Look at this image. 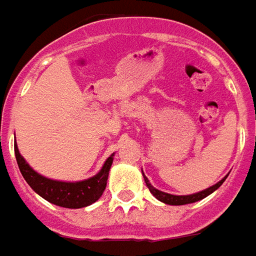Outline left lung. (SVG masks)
<instances>
[{"label":"left lung","instance_id":"left-lung-1","mask_svg":"<svg viewBox=\"0 0 256 256\" xmlns=\"http://www.w3.org/2000/svg\"><path fill=\"white\" fill-rule=\"evenodd\" d=\"M144 179H145V183H146V186H148L149 192L154 194V196L158 198V200H160L162 203L166 204H172V206H183V204H188V203H194V202H198V200H202L204 197H207L208 194H212L214 190H217V188H220L221 184H222V182L226 180V178L222 180H220L217 184H214L212 188H206L203 192H200V193H196V194H190V196H174V194H169V193H164V192H160V190H158L155 188L150 183H149V180L144 176Z\"/></svg>","mask_w":256,"mask_h":256}]
</instances>
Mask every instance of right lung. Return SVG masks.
<instances>
[{"instance_id": "1", "label": "right lung", "mask_w": 256, "mask_h": 256, "mask_svg": "<svg viewBox=\"0 0 256 256\" xmlns=\"http://www.w3.org/2000/svg\"><path fill=\"white\" fill-rule=\"evenodd\" d=\"M14 148H15V158H16V162H18L24 179L26 180V183L39 196L44 197L49 203L66 207V208H82L97 202L106 190L108 172L112 164L114 155L108 158L102 169L94 178L83 180V182H76V183H66V182H58V180L46 179L44 176H40L20 156L16 142Z\"/></svg>"}]
</instances>
